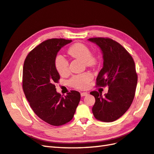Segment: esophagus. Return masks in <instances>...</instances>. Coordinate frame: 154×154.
Segmentation results:
<instances>
[{"label": "esophagus", "instance_id": "1", "mask_svg": "<svg viewBox=\"0 0 154 154\" xmlns=\"http://www.w3.org/2000/svg\"><path fill=\"white\" fill-rule=\"evenodd\" d=\"M87 93H85V92H83V93H81V97H84V96H86V95H87Z\"/></svg>", "mask_w": 154, "mask_h": 154}]
</instances>
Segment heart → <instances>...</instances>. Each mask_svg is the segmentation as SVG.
Wrapping results in <instances>:
<instances>
[{"label": "heart", "mask_w": 154, "mask_h": 154, "mask_svg": "<svg viewBox=\"0 0 154 154\" xmlns=\"http://www.w3.org/2000/svg\"><path fill=\"white\" fill-rule=\"evenodd\" d=\"M68 54L71 57L83 61L87 67H93L97 63L96 57L91 54L89 48L86 45L81 43L75 44L69 48ZM55 67L61 76H65L69 73L68 61L62 55H59L55 59ZM92 75L85 73L81 75H74L69 83L72 87L77 89H85L89 85V81L92 79Z\"/></svg>", "instance_id": "heart-1"}]
</instances>
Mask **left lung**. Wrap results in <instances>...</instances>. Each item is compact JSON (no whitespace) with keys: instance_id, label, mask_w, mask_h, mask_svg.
Instances as JSON below:
<instances>
[{"instance_id":"1","label":"left lung","mask_w":154,"mask_h":154,"mask_svg":"<svg viewBox=\"0 0 154 154\" xmlns=\"http://www.w3.org/2000/svg\"><path fill=\"white\" fill-rule=\"evenodd\" d=\"M103 53V67L97 77V86H109L103 96L96 91L90 94L95 98L92 111L95 119L110 122L125 113L134 100L138 82L135 63L122 45L108 38H93Z\"/></svg>"}]
</instances>
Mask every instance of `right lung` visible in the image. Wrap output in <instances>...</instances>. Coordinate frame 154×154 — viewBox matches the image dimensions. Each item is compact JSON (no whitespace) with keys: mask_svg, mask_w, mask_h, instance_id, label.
Here are the masks:
<instances>
[{"mask_svg":"<svg viewBox=\"0 0 154 154\" xmlns=\"http://www.w3.org/2000/svg\"><path fill=\"white\" fill-rule=\"evenodd\" d=\"M72 40L49 39L28 54L22 74L26 98L36 115L52 126H61L72 120L81 99L80 93L71 91L65 97L57 93L55 83L60 79L55 67L58 51Z\"/></svg>","mask_w":154,"mask_h":154,"instance_id":"obj_1","label":"right lung"}]
</instances>
